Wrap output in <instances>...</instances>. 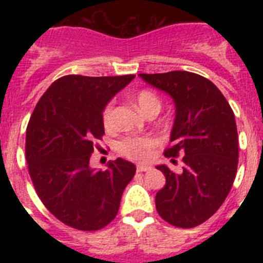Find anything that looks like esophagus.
<instances>
[{
  "label": "esophagus",
  "instance_id": "1",
  "mask_svg": "<svg viewBox=\"0 0 263 263\" xmlns=\"http://www.w3.org/2000/svg\"><path fill=\"white\" fill-rule=\"evenodd\" d=\"M152 170L148 166H145V164H137V173H145V171H148Z\"/></svg>",
  "mask_w": 263,
  "mask_h": 263
}]
</instances>
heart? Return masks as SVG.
Here are the masks:
<instances>
[{"instance_id": "heart-1", "label": "heart", "mask_w": 263, "mask_h": 263, "mask_svg": "<svg viewBox=\"0 0 263 263\" xmlns=\"http://www.w3.org/2000/svg\"><path fill=\"white\" fill-rule=\"evenodd\" d=\"M139 109L148 115L153 110H160V99L153 90L142 89L136 95ZM101 121L106 130L115 127V103L109 101L103 109ZM157 146V139L153 136H126L121 138L116 145V150L120 155L132 160H146L152 150Z\"/></svg>"}]
</instances>
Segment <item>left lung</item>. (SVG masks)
<instances>
[{
	"instance_id": "1",
	"label": "left lung",
	"mask_w": 263,
	"mask_h": 263,
	"mask_svg": "<svg viewBox=\"0 0 263 263\" xmlns=\"http://www.w3.org/2000/svg\"><path fill=\"white\" fill-rule=\"evenodd\" d=\"M173 97L176 117L164 157L183 155L175 173L158 166L166 184L155 196L164 221L176 228L203 224L221 206L233 185L238 164V134L231 105L212 81L188 71L139 73Z\"/></svg>"
}]
</instances>
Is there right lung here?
Segmentation results:
<instances>
[{
    "label": "right lung",
    "mask_w": 263,
    "mask_h": 263,
    "mask_svg": "<svg viewBox=\"0 0 263 263\" xmlns=\"http://www.w3.org/2000/svg\"><path fill=\"white\" fill-rule=\"evenodd\" d=\"M134 75H66L39 99L26 129L27 168L43 205L63 224L84 232L115 220L136 166L118 159L92 170L90 155L103 138L101 113Z\"/></svg>",
    "instance_id": "add662e5"
}]
</instances>
